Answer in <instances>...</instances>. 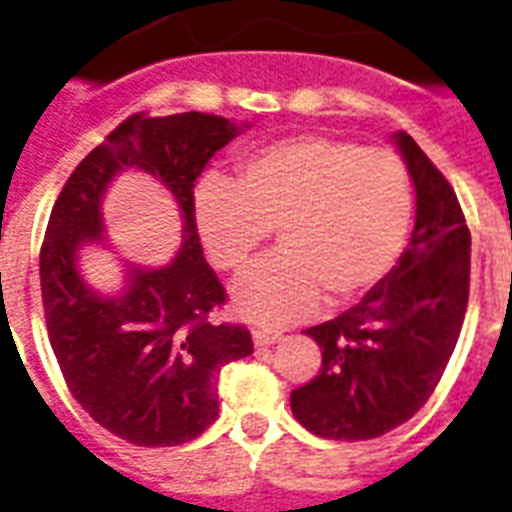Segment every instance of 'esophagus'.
Returning a JSON list of instances; mask_svg holds the SVG:
<instances>
[{"label":"esophagus","mask_w":512,"mask_h":512,"mask_svg":"<svg viewBox=\"0 0 512 512\" xmlns=\"http://www.w3.org/2000/svg\"><path fill=\"white\" fill-rule=\"evenodd\" d=\"M280 331L277 328H267V326H261V328H253V344L256 347H269V344H275L280 342Z\"/></svg>","instance_id":"obj_1"}]
</instances>
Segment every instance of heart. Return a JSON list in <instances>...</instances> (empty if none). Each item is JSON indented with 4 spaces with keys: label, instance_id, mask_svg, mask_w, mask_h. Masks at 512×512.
I'll use <instances>...</instances> for the list:
<instances>
[{
    "label": "heart",
    "instance_id": "1",
    "mask_svg": "<svg viewBox=\"0 0 512 512\" xmlns=\"http://www.w3.org/2000/svg\"><path fill=\"white\" fill-rule=\"evenodd\" d=\"M414 213L411 178L390 149L328 136L261 146L240 178H205L194 194L202 248L235 272L280 229V251L245 269L232 307L253 323L283 326L331 301L374 288L406 245Z\"/></svg>",
    "mask_w": 512,
    "mask_h": 512
}]
</instances>
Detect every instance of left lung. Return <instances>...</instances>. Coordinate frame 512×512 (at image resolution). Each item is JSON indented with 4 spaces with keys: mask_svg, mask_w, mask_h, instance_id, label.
<instances>
[{
    "mask_svg": "<svg viewBox=\"0 0 512 512\" xmlns=\"http://www.w3.org/2000/svg\"><path fill=\"white\" fill-rule=\"evenodd\" d=\"M417 192L408 248L355 307L307 328L318 376L291 411L320 438L368 441L408 422L441 382L470 293V229L451 184L408 133H395Z\"/></svg>",
    "mask_w": 512,
    "mask_h": 512,
    "instance_id": "left-lung-1",
    "label": "left lung"
}]
</instances>
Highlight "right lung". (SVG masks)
I'll return each mask as SVG.
<instances>
[{
    "label": "right lung",
    "instance_id": "add662e5",
    "mask_svg": "<svg viewBox=\"0 0 512 512\" xmlns=\"http://www.w3.org/2000/svg\"><path fill=\"white\" fill-rule=\"evenodd\" d=\"M243 128L202 112L133 114L79 162L53 205L39 253L47 336L71 395L122 441L149 449L194 441L219 417L221 368L253 352L248 328L211 320L227 291L194 224V181ZM125 167L169 186L185 235L170 265L131 268L123 293L104 297L81 280L76 251L100 239L105 186Z\"/></svg>",
    "mask_w": 512,
    "mask_h": 512
}]
</instances>
